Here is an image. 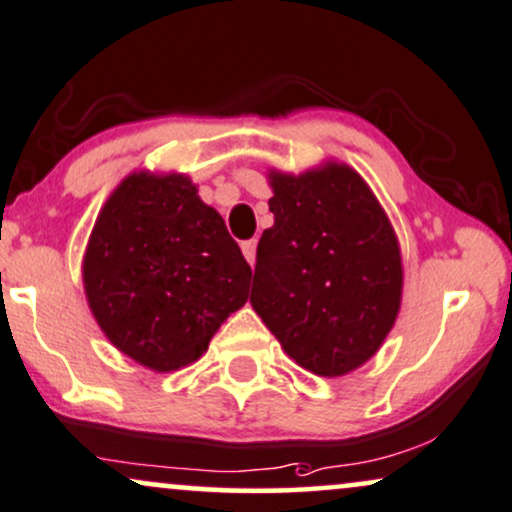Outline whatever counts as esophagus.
Segmentation results:
<instances>
[{
    "instance_id": "1",
    "label": "esophagus",
    "mask_w": 512,
    "mask_h": 512,
    "mask_svg": "<svg viewBox=\"0 0 512 512\" xmlns=\"http://www.w3.org/2000/svg\"><path fill=\"white\" fill-rule=\"evenodd\" d=\"M242 254L247 258L249 265L256 263V240H247L242 244Z\"/></svg>"
}]
</instances>
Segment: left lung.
<instances>
[{
	"label": "left lung",
	"instance_id": "obj_1",
	"mask_svg": "<svg viewBox=\"0 0 512 512\" xmlns=\"http://www.w3.org/2000/svg\"><path fill=\"white\" fill-rule=\"evenodd\" d=\"M268 178L275 223L258 242L251 305L303 369L350 374L376 355L400 313L393 225L348 164Z\"/></svg>",
	"mask_w": 512,
	"mask_h": 512
}]
</instances>
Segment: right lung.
Segmentation results:
<instances>
[{"label": "right lung", "mask_w": 512, "mask_h": 512, "mask_svg": "<svg viewBox=\"0 0 512 512\" xmlns=\"http://www.w3.org/2000/svg\"><path fill=\"white\" fill-rule=\"evenodd\" d=\"M82 280L108 341L167 374L197 362L247 303L251 268L188 176L138 171L103 204Z\"/></svg>", "instance_id": "1"}]
</instances>
